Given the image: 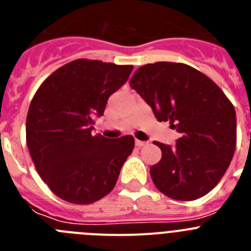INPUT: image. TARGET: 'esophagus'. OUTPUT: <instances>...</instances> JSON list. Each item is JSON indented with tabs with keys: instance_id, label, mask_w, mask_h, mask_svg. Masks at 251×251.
Here are the masks:
<instances>
[{
	"instance_id": "obj_1",
	"label": "esophagus",
	"mask_w": 251,
	"mask_h": 251,
	"mask_svg": "<svg viewBox=\"0 0 251 251\" xmlns=\"http://www.w3.org/2000/svg\"><path fill=\"white\" fill-rule=\"evenodd\" d=\"M147 145V142H143V141H138V139H136V146L138 148H141V147H143V146H146Z\"/></svg>"
}]
</instances>
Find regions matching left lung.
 I'll use <instances>...</instances> for the list:
<instances>
[{
  "label": "left lung",
  "instance_id": "8db88e82",
  "mask_svg": "<svg viewBox=\"0 0 251 251\" xmlns=\"http://www.w3.org/2000/svg\"><path fill=\"white\" fill-rule=\"evenodd\" d=\"M158 122L179 133L171 147L154 142L162 158L150 170L162 194L179 201L205 196L225 175L236 147L234 105L208 76L181 63L143 65L129 81Z\"/></svg>",
  "mask_w": 251,
  "mask_h": 251
}]
</instances>
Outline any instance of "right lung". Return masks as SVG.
Listing matches in <instances>:
<instances>
[{
	"instance_id": "add662e5",
	"label": "right lung",
	"mask_w": 251,
	"mask_h": 251,
	"mask_svg": "<svg viewBox=\"0 0 251 251\" xmlns=\"http://www.w3.org/2000/svg\"><path fill=\"white\" fill-rule=\"evenodd\" d=\"M132 65L77 59L44 81L31 100L26 142L40 177L57 197L88 205L114 188L134 138L92 133L108 98L128 80Z\"/></svg>"
}]
</instances>
